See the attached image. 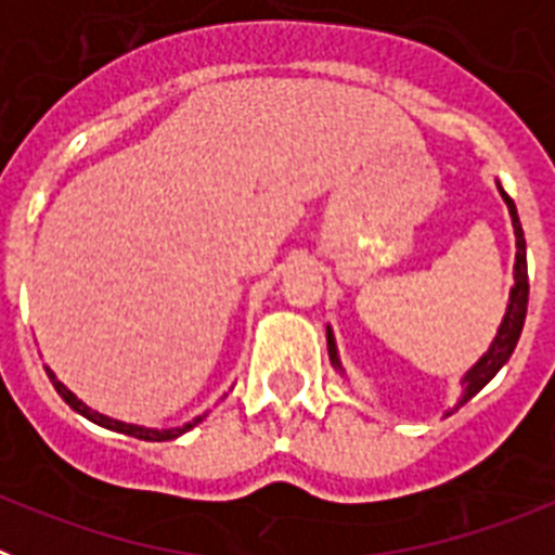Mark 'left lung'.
<instances>
[{"label": "left lung", "instance_id": "1", "mask_svg": "<svg viewBox=\"0 0 555 555\" xmlns=\"http://www.w3.org/2000/svg\"><path fill=\"white\" fill-rule=\"evenodd\" d=\"M498 191H500V197H503V203H506L508 217H512L514 238H517V255H514V286H512V294H508V306H506V313H503V322H500V327H498V336L492 338L489 350L483 352V356H480L473 366H469L467 375L461 377L459 405H464L467 400H473V397L478 395V391L483 389V386H487L500 370H503V364H506L508 358H512L514 347H517L519 333H522V325H526V311H528L526 235H522V224H519L517 205H514V199L508 197L500 183H498ZM327 356H331V364L336 366L341 375H345V366H341V361H338L336 336H333L331 327H327ZM459 405H455V409H459ZM453 411H448V414H453Z\"/></svg>", "mask_w": 555, "mask_h": 555}]
</instances>
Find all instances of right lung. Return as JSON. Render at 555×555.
I'll list each match as a JSON object with an SVG mask.
<instances>
[{
    "label": "right lung",
    "mask_w": 555,
    "mask_h": 555,
    "mask_svg": "<svg viewBox=\"0 0 555 555\" xmlns=\"http://www.w3.org/2000/svg\"><path fill=\"white\" fill-rule=\"evenodd\" d=\"M47 375H49V380H52V386H55L57 395H61L63 400H66V403L77 411V414H82V416H86V420H91V423L102 425V428L116 430V434L135 436V439H144V442H169V439H178V436H183L185 430H191V428H194V425H199L205 420V414L203 416H194L191 423L180 425V428H144V425L121 423V420H113V416H105V414H100V411L88 409V405L82 403V400L75 395V391L66 389V386H63L61 380H57V375L52 370H49V366H47Z\"/></svg>",
    "instance_id": "right-lung-1"
}]
</instances>
